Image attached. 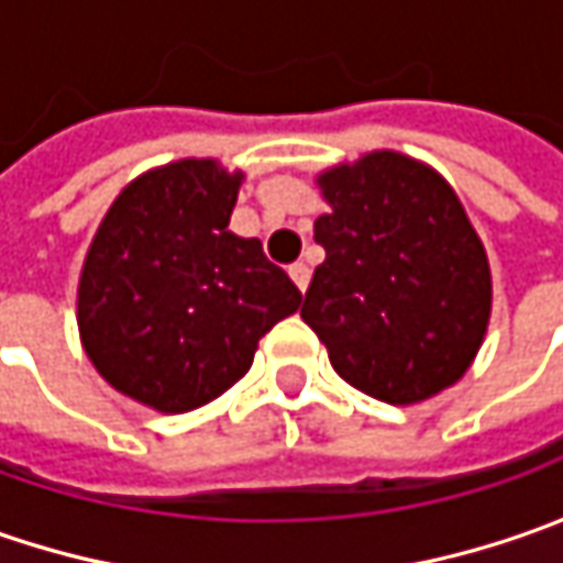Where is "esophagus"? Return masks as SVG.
<instances>
[{"instance_id": "esophagus-1", "label": "esophagus", "mask_w": 563, "mask_h": 563, "mask_svg": "<svg viewBox=\"0 0 563 563\" xmlns=\"http://www.w3.org/2000/svg\"><path fill=\"white\" fill-rule=\"evenodd\" d=\"M288 275H291L294 285H297L300 291H307V285H310V266H307V263H294V266H288Z\"/></svg>"}]
</instances>
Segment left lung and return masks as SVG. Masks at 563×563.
Returning a JSON list of instances; mask_svg holds the SVG:
<instances>
[{
  "instance_id": "8db88e82",
  "label": "left lung",
  "mask_w": 563,
  "mask_h": 563,
  "mask_svg": "<svg viewBox=\"0 0 563 563\" xmlns=\"http://www.w3.org/2000/svg\"><path fill=\"white\" fill-rule=\"evenodd\" d=\"M316 266L300 316L335 373L369 398L417 404L464 376L492 310L483 241L442 175L369 153L319 178Z\"/></svg>"
}]
</instances>
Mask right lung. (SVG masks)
<instances>
[{
    "label": "right lung",
    "mask_w": 563,
    "mask_h": 563,
    "mask_svg": "<svg viewBox=\"0 0 563 563\" xmlns=\"http://www.w3.org/2000/svg\"><path fill=\"white\" fill-rule=\"evenodd\" d=\"M241 175L212 159L146 172L106 212L77 288V325L121 395L185 413L228 391L300 291L228 219Z\"/></svg>",
    "instance_id": "add662e5"
}]
</instances>
